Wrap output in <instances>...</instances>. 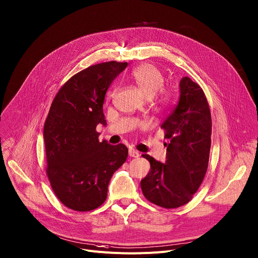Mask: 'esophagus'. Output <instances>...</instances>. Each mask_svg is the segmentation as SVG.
<instances>
[{
  "instance_id": "obj_1",
  "label": "esophagus",
  "mask_w": 258,
  "mask_h": 258,
  "mask_svg": "<svg viewBox=\"0 0 258 258\" xmlns=\"http://www.w3.org/2000/svg\"><path fill=\"white\" fill-rule=\"evenodd\" d=\"M128 156L132 157V158H138L140 156V153L135 149H130L128 150Z\"/></svg>"
}]
</instances>
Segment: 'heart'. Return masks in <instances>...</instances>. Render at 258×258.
I'll return each instance as SVG.
<instances>
[{
    "label": "heart",
    "instance_id": "obj_1",
    "mask_svg": "<svg viewBox=\"0 0 258 258\" xmlns=\"http://www.w3.org/2000/svg\"><path fill=\"white\" fill-rule=\"evenodd\" d=\"M132 78L147 98H154V105L157 107L166 108L172 104V92L162 87L164 75L156 65L151 63L139 65L132 72Z\"/></svg>",
    "mask_w": 258,
    "mask_h": 258
}]
</instances>
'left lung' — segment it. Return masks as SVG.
Returning <instances> with one entry per match:
<instances>
[{
  "instance_id": "1",
  "label": "left lung",
  "mask_w": 258,
  "mask_h": 258,
  "mask_svg": "<svg viewBox=\"0 0 258 258\" xmlns=\"http://www.w3.org/2000/svg\"><path fill=\"white\" fill-rule=\"evenodd\" d=\"M179 100L163 124L168 140L163 164L149 154L150 171L141 180L145 198L164 209H176L190 202L207 173L212 136L209 102L200 86L184 77L179 84Z\"/></svg>"
}]
</instances>
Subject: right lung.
<instances>
[{
    "label": "right lung",
    "mask_w": 258,
    "mask_h": 258,
    "mask_svg": "<svg viewBox=\"0 0 258 258\" xmlns=\"http://www.w3.org/2000/svg\"><path fill=\"white\" fill-rule=\"evenodd\" d=\"M127 62L91 65L73 76L51 102L43 128L45 172L57 198L77 212L93 211L107 199L115 171L126 161L124 144L98 140L96 125L107 124L105 96Z\"/></svg>",
    "instance_id": "1"
}]
</instances>
